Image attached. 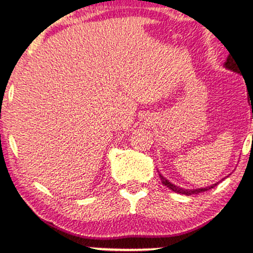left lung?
Masks as SVG:
<instances>
[{
  "label": "left lung",
  "mask_w": 253,
  "mask_h": 253,
  "mask_svg": "<svg viewBox=\"0 0 253 253\" xmlns=\"http://www.w3.org/2000/svg\"><path fill=\"white\" fill-rule=\"evenodd\" d=\"M225 68H226V69H228V70H232V71H234V72H238V74H239V72H240V71H239V66L237 65L236 60H233V57H231V56H228L227 60H226V63H225ZM159 177H161L162 183H163L164 185H167V187L169 188V189H171L172 191H175V193L183 194V195H188V196L194 195V194L202 193V191H206V190H208V189H211V188H214V187H215V185H217V183H215V184L211 185V187L200 188V189H183V188L176 187L175 184H172V183H170L169 181H168L167 178H164V177L162 176L161 173H159Z\"/></svg>",
  "instance_id": "left-lung-1"
}]
</instances>
